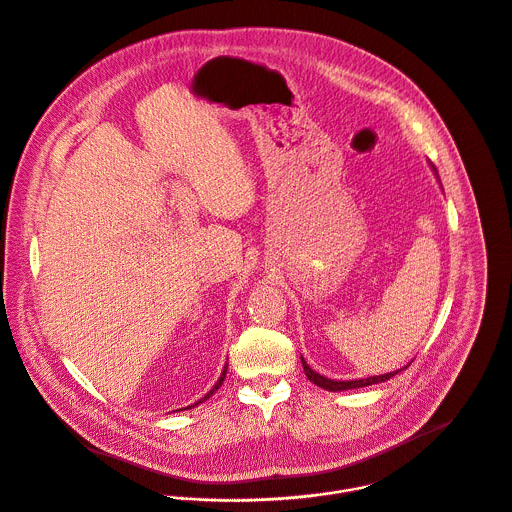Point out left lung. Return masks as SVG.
<instances>
[{
	"instance_id": "left-lung-1",
	"label": "left lung",
	"mask_w": 512,
	"mask_h": 512,
	"mask_svg": "<svg viewBox=\"0 0 512 512\" xmlns=\"http://www.w3.org/2000/svg\"><path fill=\"white\" fill-rule=\"evenodd\" d=\"M431 168H433V166H431ZM433 172H435V176H437V170H435V168H433ZM437 178H439V176H437ZM301 362H303V368H305V374H307L308 380H310L312 384H316L318 388L328 390V392H346V390H356V388L380 384V382H386V380L394 378L396 374H400L402 370H406L409 366L408 364V366H404V368H400V370H396V372H388V374H382V376H370V378H364V380H330V378H324V376L316 374V372L308 366L307 362H305L303 356H301Z\"/></svg>"
}]
</instances>
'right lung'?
I'll return each mask as SVG.
<instances>
[{"label": "right lung", "instance_id": "1", "mask_svg": "<svg viewBox=\"0 0 512 512\" xmlns=\"http://www.w3.org/2000/svg\"><path fill=\"white\" fill-rule=\"evenodd\" d=\"M225 374H227V364H225V366H223V372H221V376H219V380H217V382H215V386H213V388H211V390H209V392H207V394H205L204 398H202V400H200V402H196V404H194V406H188V408H184V409L196 408V406H198V404H202V402H205V400H209V398H211V396H213V394H215V392H217V390H219V386H221V384H223V380H225Z\"/></svg>", "mask_w": 512, "mask_h": 512}]
</instances>
